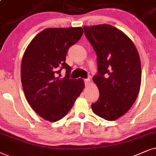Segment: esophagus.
Returning a JSON list of instances; mask_svg holds the SVG:
<instances>
[{"label":"esophagus","instance_id":"esophagus-1","mask_svg":"<svg viewBox=\"0 0 156 156\" xmlns=\"http://www.w3.org/2000/svg\"><path fill=\"white\" fill-rule=\"evenodd\" d=\"M84 82H85V85H86V86H88V85L90 83V79L89 78H87V79H85L84 80Z\"/></svg>","mask_w":156,"mask_h":156}]
</instances>
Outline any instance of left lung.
Wrapping results in <instances>:
<instances>
[{"label": "left lung", "instance_id": "8db88e82", "mask_svg": "<svg viewBox=\"0 0 156 156\" xmlns=\"http://www.w3.org/2000/svg\"><path fill=\"white\" fill-rule=\"evenodd\" d=\"M86 38L97 56L98 73L93 77L99 98L93 112L108 121L127 113L138 96L141 84L140 59L133 41L109 24L84 27Z\"/></svg>", "mask_w": 156, "mask_h": 156}]
</instances>
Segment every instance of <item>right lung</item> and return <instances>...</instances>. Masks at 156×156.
I'll return each mask as SVG.
<instances>
[{
	"instance_id": "obj_1",
	"label": "right lung",
	"mask_w": 156,
	"mask_h": 156,
	"mask_svg": "<svg viewBox=\"0 0 156 156\" xmlns=\"http://www.w3.org/2000/svg\"><path fill=\"white\" fill-rule=\"evenodd\" d=\"M83 33L82 27L45 29L23 53L21 79L25 97L39 117L49 122L63 118L84 88L83 80L69 77L71 68L66 63L68 49ZM62 68L66 70L63 78Z\"/></svg>"
}]
</instances>
